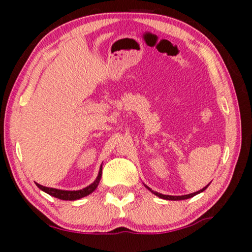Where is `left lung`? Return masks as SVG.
<instances>
[{
    "instance_id": "1",
    "label": "left lung",
    "mask_w": 252,
    "mask_h": 252,
    "mask_svg": "<svg viewBox=\"0 0 252 252\" xmlns=\"http://www.w3.org/2000/svg\"><path fill=\"white\" fill-rule=\"evenodd\" d=\"M144 186H146V185H144ZM146 187H147V189H148L150 190V192H152V193H154L155 195H158V198H161V199H166V200H185V199H189V198H192V196H194V195H196V194H199V193L204 192V190L206 189L207 187H209V185H207L206 187H204V189H202L198 190V192L190 193V194H186V195H164V194H161V193L154 192V190H152V189H150L148 186H146Z\"/></svg>"
}]
</instances>
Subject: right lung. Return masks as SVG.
Instances as JSON below:
<instances>
[{
	"label": "right lung",
	"mask_w": 252,
	"mask_h": 252,
	"mask_svg": "<svg viewBox=\"0 0 252 252\" xmlns=\"http://www.w3.org/2000/svg\"><path fill=\"white\" fill-rule=\"evenodd\" d=\"M100 178H102V166H100L99 173H98V176H97L96 180L92 182L90 186L85 187V189H79V190H63V189H51V187H45V186H42V185H39V184H36V186L39 187V189L41 190H43V192L47 193V194L54 196V198L62 199V200H78V199L84 198V196L89 195L90 193L94 192V190L97 189L98 184H99Z\"/></svg>",
	"instance_id": "1"
}]
</instances>
